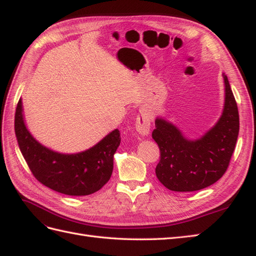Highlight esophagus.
I'll list each match as a JSON object with an SVG mask.
<instances>
[{"label":"esophagus","instance_id":"esophagus-1","mask_svg":"<svg viewBox=\"0 0 256 256\" xmlns=\"http://www.w3.org/2000/svg\"><path fill=\"white\" fill-rule=\"evenodd\" d=\"M135 128L140 135H147L150 130V120L146 114H142L136 118Z\"/></svg>","mask_w":256,"mask_h":256}]
</instances>
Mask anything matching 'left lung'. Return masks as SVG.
Instances as JSON below:
<instances>
[{
    "mask_svg": "<svg viewBox=\"0 0 256 256\" xmlns=\"http://www.w3.org/2000/svg\"><path fill=\"white\" fill-rule=\"evenodd\" d=\"M224 80L222 114L200 138L188 140L174 124L156 118L152 134L160 150L156 176L171 191H198L217 182L227 171L239 134V112L224 74Z\"/></svg>",
    "mask_w": 256,
    "mask_h": 256,
    "instance_id": "left-lung-1",
    "label": "left lung"
}]
</instances>
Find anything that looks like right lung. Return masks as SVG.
<instances>
[{"mask_svg":"<svg viewBox=\"0 0 256 256\" xmlns=\"http://www.w3.org/2000/svg\"><path fill=\"white\" fill-rule=\"evenodd\" d=\"M15 134L20 150L34 176L53 191L84 196L99 191L114 170V155L121 142L114 130L89 150L72 155L53 152L36 140L22 118V100L15 112Z\"/></svg>","mask_w":256,"mask_h":256,"instance_id":"obj_1","label":"right lung"}]
</instances>
